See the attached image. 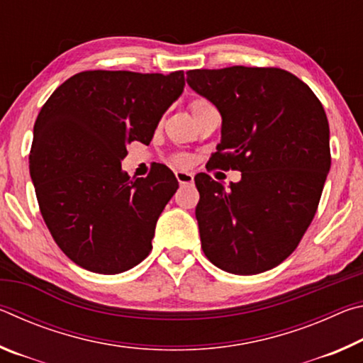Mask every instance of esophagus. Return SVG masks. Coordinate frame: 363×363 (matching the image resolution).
<instances>
[{
	"label": "esophagus",
	"instance_id": "1",
	"mask_svg": "<svg viewBox=\"0 0 363 363\" xmlns=\"http://www.w3.org/2000/svg\"><path fill=\"white\" fill-rule=\"evenodd\" d=\"M176 179L181 186H187V184L194 182V174L187 173V171H176Z\"/></svg>",
	"mask_w": 363,
	"mask_h": 363
}]
</instances>
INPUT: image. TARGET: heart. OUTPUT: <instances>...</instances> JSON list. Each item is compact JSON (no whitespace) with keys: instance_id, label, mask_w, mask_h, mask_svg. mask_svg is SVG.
Returning a JSON list of instances; mask_svg holds the SVG:
<instances>
[{"instance_id":"1","label":"heart","mask_w":363,"mask_h":363,"mask_svg":"<svg viewBox=\"0 0 363 363\" xmlns=\"http://www.w3.org/2000/svg\"><path fill=\"white\" fill-rule=\"evenodd\" d=\"M206 106H210L206 101H201V99L194 101L192 104H190V112H192V115H194L195 112H199L200 108H203ZM174 163L177 164V167H189L190 157L189 155H177V157H174Z\"/></svg>"}]
</instances>
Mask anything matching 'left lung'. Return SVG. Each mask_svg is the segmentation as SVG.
I'll use <instances>...</instances> for the list:
<instances>
[{"label": "left lung", "mask_w": 363, "mask_h": 363, "mask_svg": "<svg viewBox=\"0 0 363 363\" xmlns=\"http://www.w3.org/2000/svg\"><path fill=\"white\" fill-rule=\"evenodd\" d=\"M187 84L223 118L211 164L242 173L229 187L205 173L195 176L203 253L237 275L279 266L314 218L330 171V128L320 101L281 69L190 70Z\"/></svg>", "instance_id": "obj_1"}]
</instances>
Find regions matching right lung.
Masks as SVG:
<instances>
[{
	"label": "right lung",
	"instance_id": "obj_1",
	"mask_svg": "<svg viewBox=\"0 0 363 363\" xmlns=\"http://www.w3.org/2000/svg\"><path fill=\"white\" fill-rule=\"evenodd\" d=\"M184 86L182 70H91L67 79L43 106L30 176L49 232L79 267L120 274L149 256L157 220L179 184L164 164L131 179L121 162L128 143H150Z\"/></svg>",
	"mask_w": 363,
	"mask_h": 363
}]
</instances>
